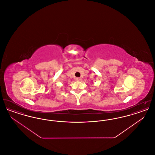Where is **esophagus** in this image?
Returning a JSON list of instances; mask_svg holds the SVG:
<instances>
[{"label": "esophagus", "instance_id": "34e87169", "mask_svg": "<svg viewBox=\"0 0 155 155\" xmlns=\"http://www.w3.org/2000/svg\"><path fill=\"white\" fill-rule=\"evenodd\" d=\"M76 80L77 81H80L81 80V78H79V77H77V78H76Z\"/></svg>", "mask_w": 155, "mask_h": 155}]
</instances>
